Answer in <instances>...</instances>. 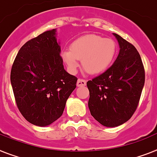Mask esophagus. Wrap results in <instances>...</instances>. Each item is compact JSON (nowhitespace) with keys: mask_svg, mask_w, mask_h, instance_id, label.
Segmentation results:
<instances>
[{"mask_svg":"<svg viewBox=\"0 0 157 157\" xmlns=\"http://www.w3.org/2000/svg\"><path fill=\"white\" fill-rule=\"evenodd\" d=\"M86 81L83 78H78L77 82V86H86Z\"/></svg>","mask_w":157,"mask_h":157,"instance_id":"1","label":"esophagus"}]
</instances>
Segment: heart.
Listing matches in <instances>:
<instances>
[{
	"mask_svg": "<svg viewBox=\"0 0 157 157\" xmlns=\"http://www.w3.org/2000/svg\"><path fill=\"white\" fill-rule=\"evenodd\" d=\"M118 46L115 40L96 34H86L71 44L70 50L61 53L70 73L75 74L82 60L84 70L92 75L107 71L116 60Z\"/></svg>",
	"mask_w": 157,
	"mask_h": 157,
	"instance_id": "b5f03b06",
	"label": "heart"
}]
</instances>
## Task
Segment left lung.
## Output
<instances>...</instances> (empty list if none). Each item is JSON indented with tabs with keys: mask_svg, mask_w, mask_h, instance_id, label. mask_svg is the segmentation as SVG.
Wrapping results in <instances>:
<instances>
[{
	"mask_svg": "<svg viewBox=\"0 0 157 157\" xmlns=\"http://www.w3.org/2000/svg\"><path fill=\"white\" fill-rule=\"evenodd\" d=\"M113 34L120 48L117 58L105 72L86 82L91 116L111 128L130 120L139 104L145 80L144 67L136 47Z\"/></svg>",
	"mask_w": 157,
	"mask_h": 157,
	"instance_id": "obj_1",
	"label": "left lung"
}]
</instances>
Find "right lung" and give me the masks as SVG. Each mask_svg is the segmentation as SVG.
<instances>
[{
	"instance_id": "right-lung-1",
	"label": "right lung",
	"mask_w": 157,
	"mask_h": 157,
	"mask_svg": "<svg viewBox=\"0 0 157 157\" xmlns=\"http://www.w3.org/2000/svg\"><path fill=\"white\" fill-rule=\"evenodd\" d=\"M56 29L46 31L21 46L10 81L20 112L30 124L50 125L62 116L76 87L77 77L64 70Z\"/></svg>"
}]
</instances>
